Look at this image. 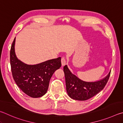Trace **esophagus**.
<instances>
[{
  "label": "esophagus",
  "instance_id": "esophagus-1",
  "mask_svg": "<svg viewBox=\"0 0 123 123\" xmlns=\"http://www.w3.org/2000/svg\"><path fill=\"white\" fill-rule=\"evenodd\" d=\"M61 63H62V66H64V65H66V60L65 59V58H64V57H62V59H61Z\"/></svg>",
  "mask_w": 123,
  "mask_h": 123
}]
</instances>
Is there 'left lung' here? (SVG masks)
Instances as JSON below:
<instances>
[{
    "label": "left lung",
    "instance_id": "8db88e82",
    "mask_svg": "<svg viewBox=\"0 0 123 123\" xmlns=\"http://www.w3.org/2000/svg\"><path fill=\"white\" fill-rule=\"evenodd\" d=\"M66 87L68 95L73 99L86 100L96 95L104 89L110 76L109 74L102 80L95 82H87L72 74L67 65L64 66Z\"/></svg>",
    "mask_w": 123,
    "mask_h": 123
}]
</instances>
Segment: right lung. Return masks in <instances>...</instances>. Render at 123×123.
<instances>
[{
	"label": "right lung",
	"instance_id": "1",
	"mask_svg": "<svg viewBox=\"0 0 123 123\" xmlns=\"http://www.w3.org/2000/svg\"><path fill=\"white\" fill-rule=\"evenodd\" d=\"M16 38L10 50V64L13 78L18 86L30 97L39 98L46 93L49 80L61 67V58L47 60L36 65H27L17 58L14 52Z\"/></svg>",
	"mask_w": 123,
	"mask_h": 123
}]
</instances>
